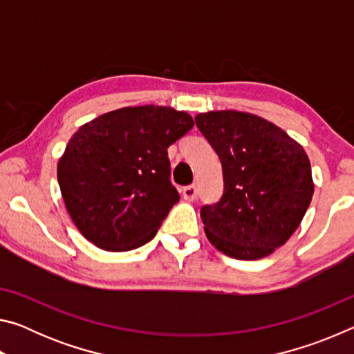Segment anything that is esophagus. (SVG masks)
<instances>
[{"label": "esophagus", "instance_id": "34e87169", "mask_svg": "<svg viewBox=\"0 0 354 354\" xmlns=\"http://www.w3.org/2000/svg\"><path fill=\"white\" fill-rule=\"evenodd\" d=\"M183 196L184 200L194 201L196 198V187L195 185H187V187L183 189Z\"/></svg>", "mask_w": 354, "mask_h": 354}]
</instances>
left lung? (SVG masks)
Masks as SVG:
<instances>
[{"instance_id":"8db88e82","label":"left lung","mask_w":354,"mask_h":354,"mask_svg":"<svg viewBox=\"0 0 354 354\" xmlns=\"http://www.w3.org/2000/svg\"><path fill=\"white\" fill-rule=\"evenodd\" d=\"M195 123L223 169L220 201L201 207L209 242L241 261L272 254L295 232L313 200L306 151L277 124L248 112L211 111Z\"/></svg>"}]
</instances>
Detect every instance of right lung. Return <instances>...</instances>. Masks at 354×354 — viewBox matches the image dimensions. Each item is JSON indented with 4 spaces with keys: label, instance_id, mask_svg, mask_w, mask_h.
Listing matches in <instances>:
<instances>
[{
    "label": "right lung",
    "instance_id": "1",
    "mask_svg": "<svg viewBox=\"0 0 354 354\" xmlns=\"http://www.w3.org/2000/svg\"><path fill=\"white\" fill-rule=\"evenodd\" d=\"M192 128L187 112L149 104L103 113L76 131L57 162V181L88 242L118 253L151 241L179 201L167 148Z\"/></svg>",
    "mask_w": 354,
    "mask_h": 354
}]
</instances>
